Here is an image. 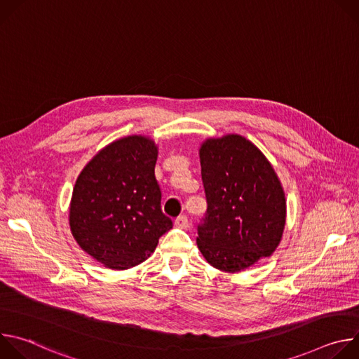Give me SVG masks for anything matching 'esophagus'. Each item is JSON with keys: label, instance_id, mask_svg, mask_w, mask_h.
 <instances>
[{"label": "esophagus", "instance_id": "1", "mask_svg": "<svg viewBox=\"0 0 359 359\" xmlns=\"http://www.w3.org/2000/svg\"><path fill=\"white\" fill-rule=\"evenodd\" d=\"M175 226L179 227V229H183V230L189 229V220H187V217H186V216H179V217L175 220Z\"/></svg>", "mask_w": 359, "mask_h": 359}]
</instances>
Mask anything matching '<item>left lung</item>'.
<instances>
[{"label":"left lung","mask_w":359,"mask_h":359,"mask_svg":"<svg viewBox=\"0 0 359 359\" xmlns=\"http://www.w3.org/2000/svg\"><path fill=\"white\" fill-rule=\"evenodd\" d=\"M208 212L197 247L224 273H240L276 251L285 226L283 184L263 151L241 135L209 137L198 149Z\"/></svg>","instance_id":"left-lung-1"}]
</instances>
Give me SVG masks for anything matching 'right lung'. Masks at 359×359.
<instances>
[{
	"instance_id": "right-lung-1",
	"label": "right lung",
	"mask_w": 359,
	"mask_h": 359,
	"mask_svg": "<svg viewBox=\"0 0 359 359\" xmlns=\"http://www.w3.org/2000/svg\"><path fill=\"white\" fill-rule=\"evenodd\" d=\"M156 161L155 140L125 136L100 149L75 182L71 233L107 269L128 270L143 263L173 227L161 209Z\"/></svg>"
}]
</instances>
